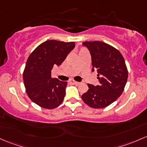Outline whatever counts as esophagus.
Segmentation results:
<instances>
[{"label":"esophagus","instance_id":"1","mask_svg":"<svg viewBox=\"0 0 147 147\" xmlns=\"http://www.w3.org/2000/svg\"><path fill=\"white\" fill-rule=\"evenodd\" d=\"M70 82L72 84H74V85H78L79 84H80V82L75 81V80H70Z\"/></svg>","mask_w":147,"mask_h":147}]
</instances>
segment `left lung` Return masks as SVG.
I'll return each mask as SVG.
<instances>
[{"mask_svg":"<svg viewBox=\"0 0 147 147\" xmlns=\"http://www.w3.org/2000/svg\"><path fill=\"white\" fill-rule=\"evenodd\" d=\"M91 56L92 72L96 70L100 84H88V90L82 96L89 107L100 109L112 104L123 93L128 80V70L120 51L100 41L84 42Z\"/></svg>","mask_w":147,"mask_h":147,"instance_id":"obj_1","label":"left lung"}]
</instances>
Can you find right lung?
Listing matches in <instances>:
<instances>
[{"label":"right lung","mask_w":147,"mask_h":147,"mask_svg":"<svg viewBox=\"0 0 147 147\" xmlns=\"http://www.w3.org/2000/svg\"><path fill=\"white\" fill-rule=\"evenodd\" d=\"M74 42L47 40L40 45L28 58L23 74L27 95L35 104L54 109L62 103L67 82L51 76L54 66L61 65L75 48Z\"/></svg>","instance_id":"obj_1"}]
</instances>
